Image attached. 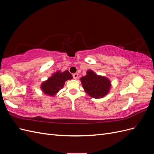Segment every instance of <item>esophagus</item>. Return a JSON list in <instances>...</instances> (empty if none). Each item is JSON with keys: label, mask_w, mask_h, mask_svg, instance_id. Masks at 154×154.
Listing matches in <instances>:
<instances>
[{"label": "esophagus", "mask_w": 154, "mask_h": 154, "mask_svg": "<svg viewBox=\"0 0 154 154\" xmlns=\"http://www.w3.org/2000/svg\"><path fill=\"white\" fill-rule=\"evenodd\" d=\"M72 76H73V78L75 79V80H76V79L78 78V74L77 73H74L72 74Z\"/></svg>", "instance_id": "34e87169"}]
</instances>
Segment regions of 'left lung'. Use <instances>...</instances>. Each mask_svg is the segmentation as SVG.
<instances>
[{"mask_svg": "<svg viewBox=\"0 0 154 154\" xmlns=\"http://www.w3.org/2000/svg\"><path fill=\"white\" fill-rule=\"evenodd\" d=\"M80 80L85 91L94 98L105 96L111 86L110 81L106 78L97 76L90 70L87 72V75L82 77Z\"/></svg>", "mask_w": 154, "mask_h": 154, "instance_id": "left-lung-1", "label": "left lung"}]
</instances>
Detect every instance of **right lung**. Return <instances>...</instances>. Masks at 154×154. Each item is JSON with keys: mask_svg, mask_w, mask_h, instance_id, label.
I'll list each match as a JSON object with an SVG mask.
<instances>
[{"mask_svg": "<svg viewBox=\"0 0 154 154\" xmlns=\"http://www.w3.org/2000/svg\"><path fill=\"white\" fill-rule=\"evenodd\" d=\"M72 78V74L68 71L63 72L58 71L42 84L41 88L45 94L53 96L63 88L65 82Z\"/></svg>", "mask_w": 154, "mask_h": 154, "instance_id": "add662e5", "label": "right lung"}]
</instances>
